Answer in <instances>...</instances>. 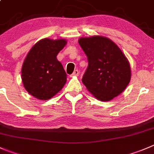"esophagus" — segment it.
<instances>
[{"instance_id":"1","label":"esophagus","mask_w":154,"mask_h":154,"mask_svg":"<svg viewBox=\"0 0 154 154\" xmlns=\"http://www.w3.org/2000/svg\"><path fill=\"white\" fill-rule=\"evenodd\" d=\"M79 75V71L78 70H75V71L73 72V74L71 75H70V77H75V76H78Z\"/></svg>"}]
</instances>
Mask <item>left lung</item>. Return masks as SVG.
<instances>
[{
  "label": "left lung",
  "mask_w": 154,
  "mask_h": 154,
  "mask_svg": "<svg viewBox=\"0 0 154 154\" xmlns=\"http://www.w3.org/2000/svg\"><path fill=\"white\" fill-rule=\"evenodd\" d=\"M88 67L82 82L97 99L110 101L123 92L131 80L127 58L111 40L102 36L81 37Z\"/></svg>",
  "instance_id": "1"
}]
</instances>
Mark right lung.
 Segmentation results:
<instances>
[{
  "mask_svg": "<svg viewBox=\"0 0 154 154\" xmlns=\"http://www.w3.org/2000/svg\"><path fill=\"white\" fill-rule=\"evenodd\" d=\"M66 44L65 39L44 38L28 52L22 65V80L27 92L37 99H50L65 86L67 74L56 56Z\"/></svg>",
  "mask_w": 154,
  "mask_h": 154,
  "instance_id": "1",
  "label": "right lung"
}]
</instances>
